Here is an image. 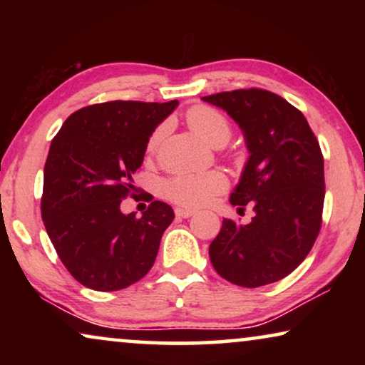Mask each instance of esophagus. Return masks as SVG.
I'll return each instance as SVG.
<instances>
[{
  "mask_svg": "<svg viewBox=\"0 0 365 365\" xmlns=\"http://www.w3.org/2000/svg\"><path fill=\"white\" fill-rule=\"evenodd\" d=\"M194 214H196V211H192V209H186V207H178L176 209V216H179V217H191V216H194Z\"/></svg>",
  "mask_w": 365,
  "mask_h": 365,
  "instance_id": "34e87169",
  "label": "esophagus"
}]
</instances>
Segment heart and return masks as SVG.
I'll list each match as a JSON object with an SVG mask.
<instances>
[{
  "instance_id": "obj_1",
  "label": "heart",
  "mask_w": 365,
  "mask_h": 365,
  "mask_svg": "<svg viewBox=\"0 0 365 365\" xmlns=\"http://www.w3.org/2000/svg\"><path fill=\"white\" fill-rule=\"evenodd\" d=\"M187 126L199 138L211 144L222 146L231 138V123L217 109L209 106H194L186 114ZM163 129L158 128L148 141V153L156 149ZM227 178L221 171H206L196 174H179L164 184V194L173 202L186 207H202L212 201L217 194L226 191Z\"/></svg>"
}]
</instances>
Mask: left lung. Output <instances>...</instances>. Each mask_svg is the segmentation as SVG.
I'll return each mask as SVG.
<instances>
[{
	"mask_svg": "<svg viewBox=\"0 0 365 365\" xmlns=\"http://www.w3.org/2000/svg\"><path fill=\"white\" fill-rule=\"evenodd\" d=\"M239 124L249 159L231 194L232 206L251 204L249 224L224 219L209 246L219 276L241 287L281 281L301 264L321 231L324 158L304 114L259 88L202 98Z\"/></svg>",
	"mask_w": 365,
	"mask_h": 365,
	"instance_id": "1",
	"label": "left lung"
}]
</instances>
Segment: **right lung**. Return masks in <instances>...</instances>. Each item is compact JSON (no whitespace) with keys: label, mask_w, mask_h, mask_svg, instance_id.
<instances>
[{"label":"right lung","mask_w":365,"mask_h":365,"mask_svg":"<svg viewBox=\"0 0 365 365\" xmlns=\"http://www.w3.org/2000/svg\"><path fill=\"white\" fill-rule=\"evenodd\" d=\"M176 106V99L93 104L73 113L53 138L41 217L64 267L83 286L119 291L146 276L156 261L173 207L153 201L136 217L119 206L134 191L133 174L149 136Z\"/></svg>","instance_id":"add662e5"}]
</instances>
